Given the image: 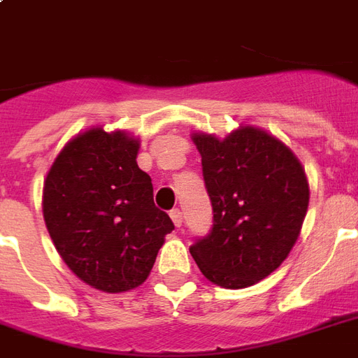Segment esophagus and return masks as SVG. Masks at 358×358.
I'll list each match as a JSON object with an SVG mask.
<instances>
[{
    "label": "esophagus",
    "instance_id": "esophagus-1",
    "mask_svg": "<svg viewBox=\"0 0 358 358\" xmlns=\"http://www.w3.org/2000/svg\"><path fill=\"white\" fill-rule=\"evenodd\" d=\"M171 219H173V223L176 224V227H182V212H180V208H173L171 210Z\"/></svg>",
    "mask_w": 358,
    "mask_h": 358
}]
</instances>
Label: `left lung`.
<instances>
[{
	"label": "left lung",
	"mask_w": 358,
	"mask_h": 358,
	"mask_svg": "<svg viewBox=\"0 0 358 358\" xmlns=\"http://www.w3.org/2000/svg\"><path fill=\"white\" fill-rule=\"evenodd\" d=\"M193 141L213 224L191 256L217 286H252L286 260L299 236L308 208L305 171L288 146L250 126L224 141L202 134Z\"/></svg>",
	"instance_id": "8db88e82"
}]
</instances>
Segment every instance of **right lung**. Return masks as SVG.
<instances>
[{
	"label": "right lung",
	"mask_w": 358,
	"mask_h": 358,
	"mask_svg": "<svg viewBox=\"0 0 358 358\" xmlns=\"http://www.w3.org/2000/svg\"><path fill=\"white\" fill-rule=\"evenodd\" d=\"M139 143L89 129L64 146L44 184V221L64 264L92 288L119 294L146 280L174 224L137 167Z\"/></svg>",
	"instance_id": "add662e5"
}]
</instances>
